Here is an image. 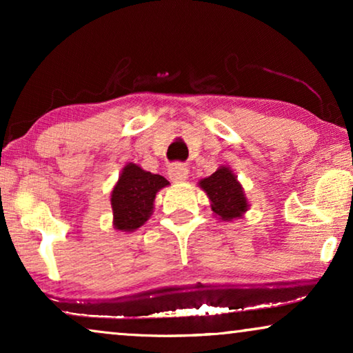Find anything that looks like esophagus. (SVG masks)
I'll list each match as a JSON object with an SVG mask.
<instances>
[{
  "instance_id": "esophagus-1",
  "label": "esophagus",
  "mask_w": 353,
  "mask_h": 353,
  "mask_svg": "<svg viewBox=\"0 0 353 353\" xmlns=\"http://www.w3.org/2000/svg\"><path fill=\"white\" fill-rule=\"evenodd\" d=\"M188 173H190V170H188V167L183 165V163L176 162V163H172V165L168 167V178L175 183L185 181L188 178Z\"/></svg>"
}]
</instances>
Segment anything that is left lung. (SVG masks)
<instances>
[{"label": "left lung", "mask_w": 353, "mask_h": 353, "mask_svg": "<svg viewBox=\"0 0 353 353\" xmlns=\"http://www.w3.org/2000/svg\"><path fill=\"white\" fill-rule=\"evenodd\" d=\"M199 186L207 192L212 210L220 220L233 221L248 212L244 190L230 167L221 165L210 176L201 180Z\"/></svg>", "instance_id": "1"}]
</instances>
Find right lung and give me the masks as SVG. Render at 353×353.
<instances>
[{
	"instance_id": "add662e5",
	"label": "right lung",
	"mask_w": 353,
	"mask_h": 353,
	"mask_svg": "<svg viewBox=\"0 0 353 353\" xmlns=\"http://www.w3.org/2000/svg\"><path fill=\"white\" fill-rule=\"evenodd\" d=\"M167 185L162 175L143 170L137 163H127L110 194L114 228L132 233L146 223L152 215L156 194Z\"/></svg>"
}]
</instances>
